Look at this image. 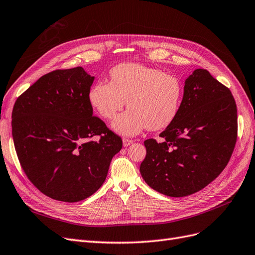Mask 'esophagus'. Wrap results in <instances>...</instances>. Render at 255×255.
<instances>
[{"label":"esophagus","instance_id":"esophagus-1","mask_svg":"<svg viewBox=\"0 0 255 255\" xmlns=\"http://www.w3.org/2000/svg\"><path fill=\"white\" fill-rule=\"evenodd\" d=\"M131 144H133V141H132V139H129V138H123V145H124L125 147H128V146H130Z\"/></svg>","mask_w":255,"mask_h":255}]
</instances>
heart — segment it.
<instances>
[{"label": "heart", "instance_id": "1", "mask_svg": "<svg viewBox=\"0 0 255 255\" xmlns=\"http://www.w3.org/2000/svg\"><path fill=\"white\" fill-rule=\"evenodd\" d=\"M111 83L100 80L89 92V101L105 120H113L124 108L129 109L112 123L123 135H135L145 128L161 130L178 116L184 89L177 76L138 63H122L111 72Z\"/></svg>", "mask_w": 255, "mask_h": 255}]
</instances>
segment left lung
I'll use <instances>...</instances> for the list:
<instances>
[{"mask_svg": "<svg viewBox=\"0 0 255 255\" xmlns=\"http://www.w3.org/2000/svg\"><path fill=\"white\" fill-rule=\"evenodd\" d=\"M146 139L139 166L145 182L169 197H184L215 180L231 158L237 138V109L230 90L210 72L197 69L185 79L178 116Z\"/></svg>", "mask_w": 255, "mask_h": 255, "instance_id": "8db88e82", "label": "left lung"}]
</instances>
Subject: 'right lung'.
Wrapping results in <instances>:
<instances>
[{"mask_svg": "<svg viewBox=\"0 0 255 255\" xmlns=\"http://www.w3.org/2000/svg\"><path fill=\"white\" fill-rule=\"evenodd\" d=\"M94 76L81 68L40 77L15 101L12 138L30 182L50 198L77 202L105 182L122 138L93 117L89 92ZM100 136L98 141L91 138Z\"/></svg>", "mask_w": 255, "mask_h": 255, "instance_id": "add662e5", "label": "right lung"}]
</instances>
